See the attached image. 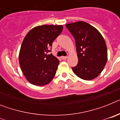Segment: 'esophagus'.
Wrapping results in <instances>:
<instances>
[{
    "mask_svg": "<svg viewBox=\"0 0 120 120\" xmlns=\"http://www.w3.org/2000/svg\"><path fill=\"white\" fill-rule=\"evenodd\" d=\"M67 58V56H61V59H63V60H65Z\"/></svg>",
    "mask_w": 120,
    "mask_h": 120,
    "instance_id": "esophagus-1",
    "label": "esophagus"
}]
</instances>
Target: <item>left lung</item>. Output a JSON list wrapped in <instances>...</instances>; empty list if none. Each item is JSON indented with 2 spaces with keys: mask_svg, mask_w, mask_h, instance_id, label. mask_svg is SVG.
Segmentation results:
<instances>
[{
  "mask_svg": "<svg viewBox=\"0 0 120 120\" xmlns=\"http://www.w3.org/2000/svg\"><path fill=\"white\" fill-rule=\"evenodd\" d=\"M67 28L76 42L78 63L72 68L80 79L93 80L101 73L108 60V50L100 32L85 22L67 24Z\"/></svg>",
  "mask_w": 120,
  "mask_h": 120,
  "instance_id": "1",
  "label": "left lung"
}]
</instances>
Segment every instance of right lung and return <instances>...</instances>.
Wrapping results in <instances>:
<instances>
[{"label": "right lung", "instance_id": "obj_1", "mask_svg": "<svg viewBox=\"0 0 120 120\" xmlns=\"http://www.w3.org/2000/svg\"><path fill=\"white\" fill-rule=\"evenodd\" d=\"M62 29V25L44 24L32 29L24 37L19 53V64L26 79L32 85H45L55 77L59 61L47 53Z\"/></svg>", "mask_w": 120, "mask_h": 120}]
</instances>
